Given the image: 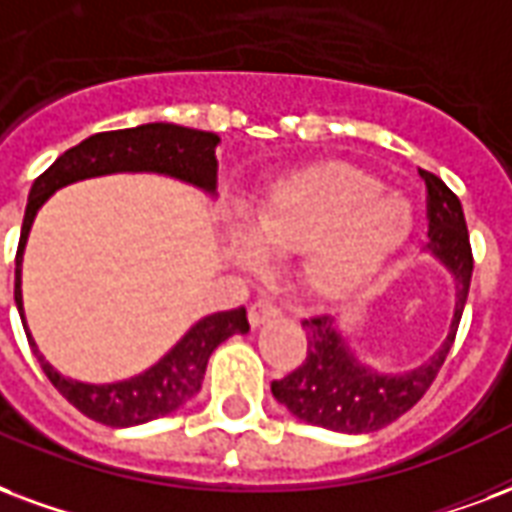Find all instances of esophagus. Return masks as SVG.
I'll use <instances>...</instances> for the list:
<instances>
[{
	"label": "esophagus",
	"instance_id": "obj_1",
	"mask_svg": "<svg viewBox=\"0 0 512 512\" xmlns=\"http://www.w3.org/2000/svg\"><path fill=\"white\" fill-rule=\"evenodd\" d=\"M279 306L274 304V301H255V304L249 306V323H252V328H257V325L268 323V320H274V317H279Z\"/></svg>",
	"mask_w": 512,
	"mask_h": 512
}]
</instances>
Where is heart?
I'll return each mask as SVG.
<instances>
[{
	"label": "heart",
	"instance_id": "obj_1",
	"mask_svg": "<svg viewBox=\"0 0 512 512\" xmlns=\"http://www.w3.org/2000/svg\"><path fill=\"white\" fill-rule=\"evenodd\" d=\"M412 219L410 200L347 162L290 170L246 208L255 241L304 249L301 279L320 298H342L377 274L407 241ZM241 255L252 257V246L241 244Z\"/></svg>",
	"mask_w": 512,
	"mask_h": 512
}]
</instances>
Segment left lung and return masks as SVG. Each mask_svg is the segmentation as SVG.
<instances>
[{
    "mask_svg": "<svg viewBox=\"0 0 512 512\" xmlns=\"http://www.w3.org/2000/svg\"><path fill=\"white\" fill-rule=\"evenodd\" d=\"M418 173L426 184V217H429L426 249L448 268L456 285V306H453L448 336L426 363L404 374H382L355 358L333 317L317 314L304 320L301 323L306 331L304 363L282 380L271 382V393L295 418L312 426L342 431V434L385 429L423 399V393L431 388L453 347L467 304L469 282H472V246H469L461 200L439 176L429 170H418Z\"/></svg>",
    "mask_w": 512,
    "mask_h": 512,
    "instance_id": "left-lung-1",
    "label": "left lung"
}]
</instances>
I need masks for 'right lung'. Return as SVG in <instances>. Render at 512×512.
Returning <instances> with one entry per match:
<instances>
[{"label":"right lung","instance_id":"1","mask_svg":"<svg viewBox=\"0 0 512 512\" xmlns=\"http://www.w3.org/2000/svg\"><path fill=\"white\" fill-rule=\"evenodd\" d=\"M217 143L219 135L214 132L154 121V124L130 127V130L97 132L73 149L64 151L43 176H37L29 189L21 241L15 252V306L21 314V323H26L24 298H21V263H24L26 238L40 206L56 189L75 184V181L94 179V176H108V173H162V176L187 181L192 187L214 195ZM24 331L45 377L54 382V388L64 399L78 407L86 418L113 426V429H127V426L149 423L184 407L203 385L211 352L233 333L249 331V320H246L244 306L230 309V312L208 314L192 325L176 342V347L168 355H162L151 369L135 374L130 380L108 382V385H89V382L70 380L59 374L45 361L43 352L37 350L26 325Z\"/></svg>","mask_w":512,"mask_h":512}]
</instances>
